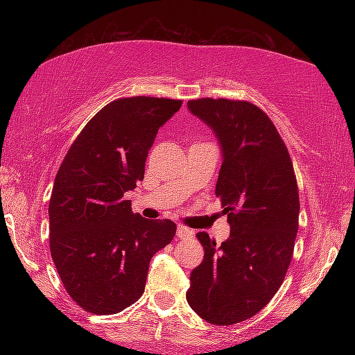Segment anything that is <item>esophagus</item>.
I'll return each instance as SVG.
<instances>
[{"instance_id": "34e87169", "label": "esophagus", "mask_w": 355, "mask_h": 355, "mask_svg": "<svg viewBox=\"0 0 355 355\" xmlns=\"http://www.w3.org/2000/svg\"><path fill=\"white\" fill-rule=\"evenodd\" d=\"M177 236L178 238H183V239H188L194 236V230H191L188 227H183V225H178L177 227Z\"/></svg>"}]
</instances>
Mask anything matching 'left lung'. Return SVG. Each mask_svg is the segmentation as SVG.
<instances>
[{"mask_svg":"<svg viewBox=\"0 0 355 355\" xmlns=\"http://www.w3.org/2000/svg\"><path fill=\"white\" fill-rule=\"evenodd\" d=\"M188 107L220 142L216 196L232 233L220 248L197 233L205 255L186 300L207 322L232 326L257 315L284 284L299 227L297 182L284 139L257 105L197 98Z\"/></svg>","mask_w":355,"mask_h":355,"instance_id":"left-lung-1","label":"left lung"}]
</instances>
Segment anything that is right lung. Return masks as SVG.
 Wrapping results in <instances>:
<instances>
[{"instance_id":"right-lung-1","label":"right lung","mask_w":355,"mask_h":355,"mask_svg":"<svg viewBox=\"0 0 355 355\" xmlns=\"http://www.w3.org/2000/svg\"><path fill=\"white\" fill-rule=\"evenodd\" d=\"M182 100L117 98L89 120L53 184L50 252L69 296L114 315L144 294L148 264L175 236L169 219L135 214L123 194L144 180L148 150Z\"/></svg>"}]
</instances>
